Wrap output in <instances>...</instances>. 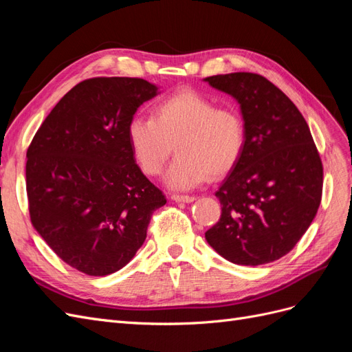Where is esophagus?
Returning a JSON list of instances; mask_svg holds the SVG:
<instances>
[{
	"mask_svg": "<svg viewBox=\"0 0 352 352\" xmlns=\"http://www.w3.org/2000/svg\"><path fill=\"white\" fill-rule=\"evenodd\" d=\"M172 199L175 202H192V201H195V198L190 197V195H177V194L172 195Z\"/></svg>",
	"mask_w": 352,
	"mask_h": 352,
	"instance_id": "obj_1",
	"label": "esophagus"
}]
</instances>
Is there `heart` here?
I'll return each instance as SVG.
<instances>
[{
  "label": "heart",
  "mask_w": 352,
  "mask_h": 352,
  "mask_svg": "<svg viewBox=\"0 0 352 352\" xmlns=\"http://www.w3.org/2000/svg\"><path fill=\"white\" fill-rule=\"evenodd\" d=\"M127 142L142 172L157 176L173 151L164 184L188 190L208 176L219 177L238 163L245 144L238 111L216 104L195 91H180L160 101L153 117L135 116L126 127Z\"/></svg>",
  "instance_id": "1"
}]
</instances>
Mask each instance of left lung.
<instances>
[{"mask_svg":"<svg viewBox=\"0 0 352 352\" xmlns=\"http://www.w3.org/2000/svg\"><path fill=\"white\" fill-rule=\"evenodd\" d=\"M239 104L245 144L216 197L221 216L206 232L210 247L241 265L289 252L322 201L323 166L302 114L265 78L238 72L206 78Z\"/></svg>","mask_w":352,"mask_h":352,"instance_id":"8db88e82","label":"left lung"}]
</instances>
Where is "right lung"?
Returning <instances> with one entry per match:
<instances>
[{
	"label": "right lung",
	"mask_w": 352,
	"mask_h": 352,
	"mask_svg": "<svg viewBox=\"0 0 352 352\" xmlns=\"http://www.w3.org/2000/svg\"><path fill=\"white\" fill-rule=\"evenodd\" d=\"M154 83L94 78L63 97L34 136L26 162L30 220L58 257L85 274L107 276L129 263L166 204L142 173L126 127Z\"/></svg>",
	"instance_id": "obj_1"
}]
</instances>
